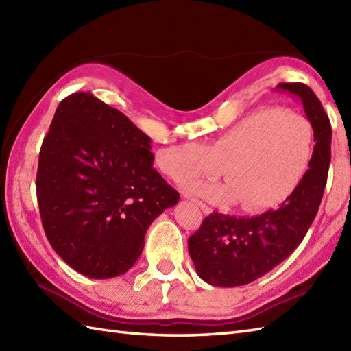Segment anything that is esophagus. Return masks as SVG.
I'll use <instances>...</instances> for the list:
<instances>
[{"label":"esophagus","mask_w":351,"mask_h":351,"mask_svg":"<svg viewBox=\"0 0 351 351\" xmlns=\"http://www.w3.org/2000/svg\"><path fill=\"white\" fill-rule=\"evenodd\" d=\"M190 200H191L193 204H196V205L200 208V210H202L205 214H210V213H211V208L208 206V205H205L204 202H200V200H197V199H190Z\"/></svg>","instance_id":"obj_1"}]
</instances>
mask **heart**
Returning a JSON list of instances; mask_svg holds the SVG:
<instances>
[{"label": "heart", "instance_id": "b5f03b06", "mask_svg": "<svg viewBox=\"0 0 351 351\" xmlns=\"http://www.w3.org/2000/svg\"><path fill=\"white\" fill-rule=\"evenodd\" d=\"M314 128L306 117L280 108H261L243 117L210 145L189 141L167 149L161 166L182 181L215 176L226 182L185 181V189L215 204L240 200L245 211L283 202L303 180L314 154Z\"/></svg>", "mask_w": 351, "mask_h": 351}]
</instances>
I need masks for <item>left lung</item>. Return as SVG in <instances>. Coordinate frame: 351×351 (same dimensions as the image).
<instances>
[{
  "instance_id": "left-lung-1",
  "label": "left lung",
  "mask_w": 351,
  "mask_h": 351,
  "mask_svg": "<svg viewBox=\"0 0 351 351\" xmlns=\"http://www.w3.org/2000/svg\"><path fill=\"white\" fill-rule=\"evenodd\" d=\"M276 90L302 102L314 128V154L303 180L279 208L255 217L214 211L189 238V252L199 278L214 287L245 285L273 270L299 247L322 204L330 164L329 117L306 84L280 83Z\"/></svg>"
}]
</instances>
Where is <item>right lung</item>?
Returning a JSON list of instances; mask_svg holds the SVG:
<instances>
[{
  "mask_svg": "<svg viewBox=\"0 0 351 351\" xmlns=\"http://www.w3.org/2000/svg\"><path fill=\"white\" fill-rule=\"evenodd\" d=\"M151 143L90 93L58 104L42 143L36 190L48 241L75 271L92 279L128 271L151 223L180 200L154 169Z\"/></svg>",
  "mask_w": 351,
  "mask_h": 351,
  "instance_id": "right-lung-1",
  "label": "right lung"
}]
</instances>
